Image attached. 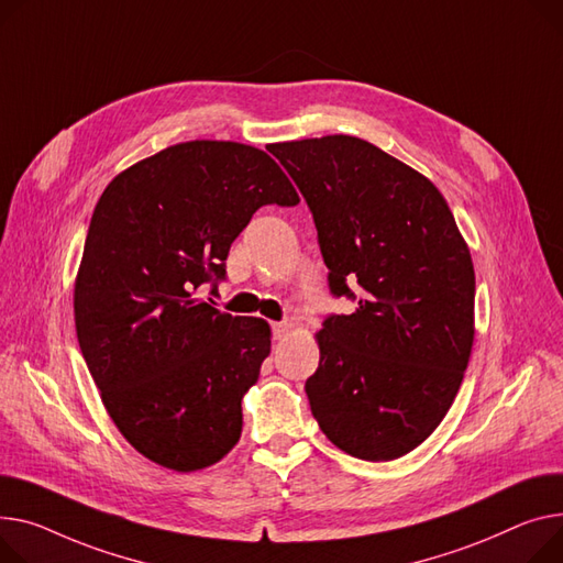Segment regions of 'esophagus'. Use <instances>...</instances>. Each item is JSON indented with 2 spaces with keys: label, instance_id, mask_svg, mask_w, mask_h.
I'll return each mask as SVG.
<instances>
[{
  "label": "esophagus",
  "instance_id": "obj_1",
  "mask_svg": "<svg viewBox=\"0 0 563 563\" xmlns=\"http://www.w3.org/2000/svg\"><path fill=\"white\" fill-rule=\"evenodd\" d=\"M294 330V325L289 321H280V323H274V336L276 340H285V336Z\"/></svg>",
  "mask_w": 563,
  "mask_h": 563
}]
</instances>
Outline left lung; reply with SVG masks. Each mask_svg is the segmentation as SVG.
Listing matches in <instances>:
<instances>
[{
	"instance_id": "left-lung-1",
	"label": "left lung",
	"mask_w": 563,
	"mask_h": 563,
	"mask_svg": "<svg viewBox=\"0 0 563 563\" xmlns=\"http://www.w3.org/2000/svg\"><path fill=\"white\" fill-rule=\"evenodd\" d=\"M269 152L312 212L330 294L355 303L317 334L312 415L357 460L402 457L464 380L475 334L468 246L437 187L366 140L325 135Z\"/></svg>"
}]
</instances>
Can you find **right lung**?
Here are the masks:
<instances>
[{
	"label": "right lung",
	"instance_id": "obj_1",
	"mask_svg": "<svg viewBox=\"0 0 563 563\" xmlns=\"http://www.w3.org/2000/svg\"><path fill=\"white\" fill-rule=\"evenodd\" d=\"M269 203H298L272 156L195 140L112 178L92 212L74 287L79 346L118 430L165 468H206L240 441L272 330L199 296L227 280L231 244Z\"/></svg>",
	"mask_w": 563,
	"mask_h": 563
}]
</instances>
